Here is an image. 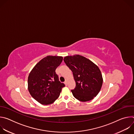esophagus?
<instances>
[{
  "mask_svg": "<svg viewBox=\"0 0 134 134\" xmlns=\"http://www.w3.org/2000/svg\"><path fill=\"white\" fill-rule=\"evenodd\" d=\"M65 84L66 86H67V85H68V80H66L65 81Z\"/></svg>",
  "mask_w": 134,
  "mask_h": 134,
  "instance_id": "34e87169",
  "label": "esophagus"
}]
</instances>
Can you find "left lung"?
<instances>
[{
  "label": "left lung",
  "instance_id": "8db88e82",
  "mask_svg": "<svg viewBox=\"0 0 134 134\" xmlns=\"http://www.w3.org/2000/svg\"><path fill=\"white\" fill-rule=\"evenodd\" d=\"M64 60L72 71L76 83L75 88L71 91L73 96L82 102L93 99L100 91L103 83L99 67L79 54L66 56Z\"/></svg>",
  "mask_w": 134,
  "mask_h": 134
}]
</instances>
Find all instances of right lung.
Listing matches in <instances>:
<instances>
[{
    "label": "right lung",
    "instance_id": "1",
    "mask_svg": "<svg viewBox=\"0 0 134 134\" xmlns=\"http://www.w3.org/2000/svg\"><path fill=\"white\" fill-rule=\"evenodd\" d=\"M62 56L48 55L38 62L28 77V90L31 96L43 105L53 103L65 86L59 81L55 69L63 61Z\"/></svg>",
    "mask_w": 134,
    "mask_h": 134
}]
</instances>
